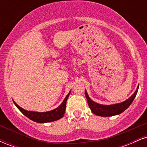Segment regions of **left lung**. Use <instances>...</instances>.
<instances>
[{
	"instance_id": "1",
	"label": "left lung",
	"mask_w": 147,
	"mask_h": 147,
	"mask_svg": "<svg viewBox=\"0 0 147 147\" xmlns=\"http://www.w3.org/2000/svg\"><path fill=\"white\" fill-rule=\"evenodd\" d=\"M138 87L139 86H138L134 94L127 100L119 103V104H113V105H102V104H97V103L93 102L92 99H90V97H88L86 90L85 91V94L89 107L94 114L102 116V117H109V116H113L122 113L126 109L129 108V106L131 105L137 95Z\"/></svg>"
}]
</instances>
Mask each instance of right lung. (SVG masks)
<instances>
[{"label":"right lung","instance_id":"1","mask_svg":"<svg viewBox=\"0 0 147 147\" xmlns=\"http://www.w3.org/2000/svg\"><path fill=\"white\" fill-rule=\"evenodd\" d=\"M70 91L69 92L68 95L65 97V98L64 99L63 102L61 103V104L58 108H57L55 110L48 111V112L39 113L34 112V111H25V109H22V108L20 107L18 104H16L14 101H13V102H14L15 105H16V107L19 109L22 113L25 115L26 117H28L29 119H31V120L34 121V122H36L38 123L50 122L58 120V119L63 117V115L65 113V108H66L67 99H68V97L69 95H70Z\"/></svg>","mask_w":147,"mask_h":147}]
</instances>
